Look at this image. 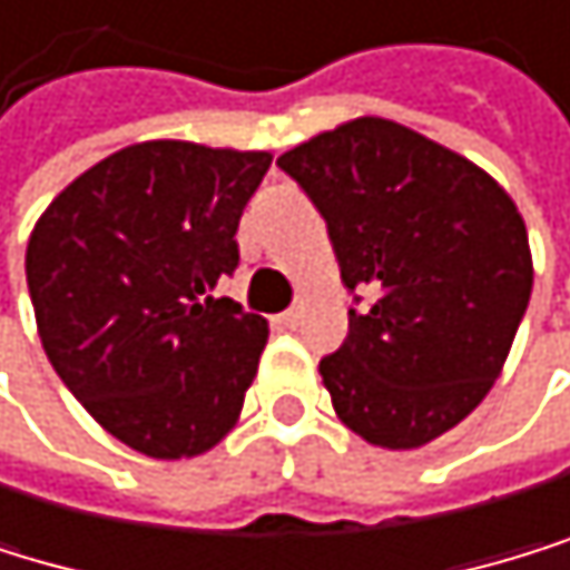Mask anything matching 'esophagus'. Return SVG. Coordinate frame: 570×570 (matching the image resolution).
I'll use <instances>...</instances> for the list:
<instances>
[{"label":"esophagus","mask_w":570,"mask_h":570,"mask_svg":"<svg viewBox=\"0 0 570 570\" xmlns=\"http://www.w3.org/2000/svg\"><path fill=\"white\" fill-rule=\"evenodd\" d=\"M276 322H279L283 328H297V325H301V307H291V311H283Z\"/></svg>","instance_id":"1"}]
</instances>
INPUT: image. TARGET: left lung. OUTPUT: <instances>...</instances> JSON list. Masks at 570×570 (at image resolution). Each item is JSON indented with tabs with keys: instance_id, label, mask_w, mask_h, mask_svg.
Listing matches in <instances>:
<instances>
[{
	"instance_id": "obj_1",
	"label": "left lung",
	"mask_w": 570,
	"mask_h": 570,
	"mask_svg": "<svg viewBox=\"0 0 570 570\" xmlns=\"http://www.w3.org/2000/svg\"><path fill=\"white\" fill-rule=\"evenodd\" d=\"M350 291V335L322 360L338 422L381 450H419L468 419L509 360L533 291L515 200L471 158L384 117L283 151Z\"/></svg>"
}]
</instances>
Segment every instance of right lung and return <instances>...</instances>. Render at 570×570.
I'll return each instance as SVG.
<instances>
[{
  "mask_svg": "<svg viewBox=\"0 0 570 570\" xmlns=\"http://www.w3.org/2000/svg\"><path fill=\"white\" fill-rule=\"evenodd\" d=\"M269 161L138 141L71 179L30 232L43 353L82 409L145 456H200L242 415L269 325L210 291L238 266L235 232Z\"/></svg>",
  "mask_w": 570,
  "mask_h": 570,
  "instance_id": "right-lung-1",
  "label": "right lung"
}]
</instances>
